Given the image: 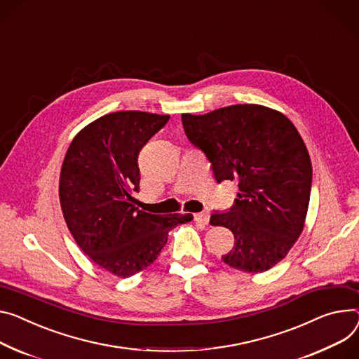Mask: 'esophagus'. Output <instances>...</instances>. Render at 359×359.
Returning <instances> with one entry per match:
<instances>
[{
    "instance_id": "obj_1",
    "label": "esophagus",
    "mask_w": 359,
    "mask_h": 359,
    "mask_svg": "<svg viewBox=\"0 0 359 359\" xmlns=\"http://www.w3.org/2000/svg\"><path fill=\"white\" fill-rule=\"evenodd\" d=\"M194 219L198 224L207 226L208 222H210V214L207 211L205 212H197V214H194Z\"/></svg>"
}]
</instances>
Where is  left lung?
Here are the masks:
<instances>
[{
	"label": "left lung",
	"instance_id": "8db88e82",
	"mask_svg": "<svg viewBox=\"0 0 359 359\" xmlns=\"http://www.w3.org/2000/svg\"><path fill=\"white\" fill-rule=\"evenodd\" d=\"M181 119L189 142L211 162L215 181L238 182L233 207L210 218L211 226L234 234V247L222 260L245 273L271 269L299 238L311 198L312 163L297 129L260 104Z\"/></svg>",
	"mask_w": 359,
	"mask_h": 359
}]
</instances>
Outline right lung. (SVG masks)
<instances>
[{
	"label": "right lung",
	"mask_w": 359,
	"mask_h": 359,
	"mask_svg": "<svg viewBox=\"0 0 359 359\" xmlns=\"http://www.w3.org/2000/svg\"><path fill=\"white\" fill-rule=\"evenodd\" d=\"M168 121L140 110L104 115L74 136L62 165L66 224L83 253L118 278L151 266L168 231L192 219L191 214H149L133 204L141 180L137 155Z\"/></svg>",
	"instance_id": "1"
}]
</instances>
